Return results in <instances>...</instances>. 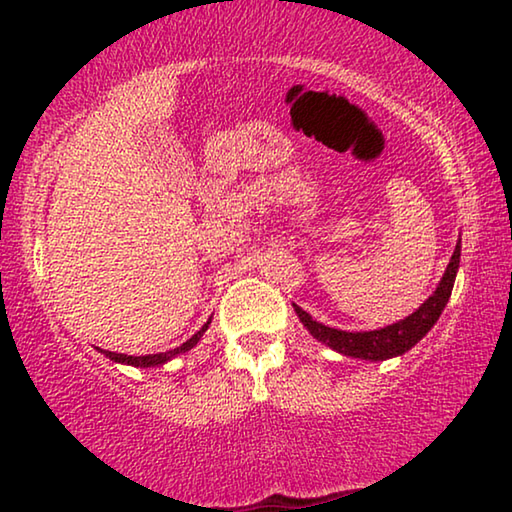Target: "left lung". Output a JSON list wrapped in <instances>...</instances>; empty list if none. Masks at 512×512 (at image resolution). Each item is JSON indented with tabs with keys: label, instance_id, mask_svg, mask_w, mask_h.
Returning <instances> with one entry per match:
<instances>
[{
	"label": "left lung",
	"instance_id": "1",
	"mask_svg": "<svg viewBox=\"0 0 512 512\" xmlns=\"http://www.w3.org/2000/svg\"><path fill=\"white\" fill-rule=\"evenodd\" d=\"M458 264H461V239H458L454 255L449 259L436 291H433L413 314L397 320L393 325L370 329V332H348V329L327 327L311 318L307 311L300 309L298 305H293V309H296L300 323L307 327V332L314 336L316 341L325 343L327 348H332L339 354H345V357L366 361H386L393 357H402L404 352H409L415 343L427 336L429 329L436 325V320L443 314L449 296H452Z\"/></svg>",
	"mask_w": 512,
	"mask_h": 512
}]
</instances>
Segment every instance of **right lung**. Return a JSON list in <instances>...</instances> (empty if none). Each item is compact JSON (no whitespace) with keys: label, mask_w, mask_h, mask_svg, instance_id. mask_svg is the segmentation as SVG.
Here are the masks:
<instances>
[{"label":"right lung","mask_w":512,"mask_h":512,"mask_svg":"<svg viewBox=\"0 0 512 512\" xmlns=\"http://www.w3.org/2000/svg\"><path fill=\"white\" fill-rule=\"evenodd\" d=\"M210 323H212V316H210V320H207V323H205L201 329H198V332L192 336V339L185 341L183 345H178V348L169 350V352L144 354V357H131V354L110 352V350H101V348H97V350H99V352H103V354H106V357H108L110 361H115V363H124V366H135V368H155V366H164V363H167V361L176 359L178 354H185V352L192 350L194 345H196L198 341H201V336L207 332V327H210Z\"/></svg>","instance_id":"right-lung-1"}]
</instances>
